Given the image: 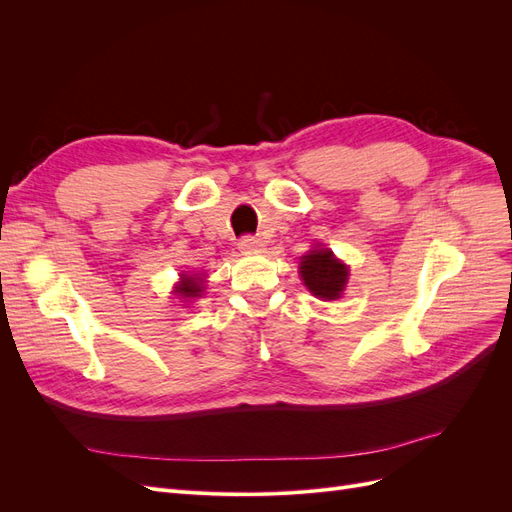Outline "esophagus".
I'll use <instances>...</instances> for the list:
<instances>
[{
    "mask_svg": "<svg viewBox=\"0 0 512 512\" xmlns=\"http://www.w3.org/2000/svg\"><path fill=\"white\" fill-rule=\"evenodd\" d=\"M262 247H265V241L258 237H252V235H245L239 241V250H243V252H258V250H262Z\"/></svg>",
    "mask_w": 512,
    "mask_h": 512,
    "instance_id": "obj_1",
    "label": "esophagus"
}]
</instances>
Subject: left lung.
<instances>
[{"label": "left lung", "instance_id": "left-lung-1", "mask_svg": "<svg viewBox=\"0 0 512 512\" xmlns=\"http://www.w3.org/2000/svg\"><path fill=\"white\" fill-rule=\"evenodd\" d=\"M299 269L305 286L324 301L337 299L348 282L346 265H342L327 247L303 256Z\"/></svg>", "mask_w": 512, "mask_h": 512}]
</instances>
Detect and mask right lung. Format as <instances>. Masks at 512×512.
I'll use <instances>...</instances> for the list:
<instances>
[{
  "label": "right lung",
  "instance_id": "right-lung-1",
  "mask_svg": "<svg viewBox=\"0 0 512 512\" xmlns=\"http://www.w3.org/2000/svg\"><path fill=\"white\" fill-rule=\"evenodd\" d=\"M177 292L181 294V297H198L200 294V284H198V277H185L183 284L177 288Z\"/></svg>",
  "mask_w": 512,
  "mask_h": 512
}]
</instances>
